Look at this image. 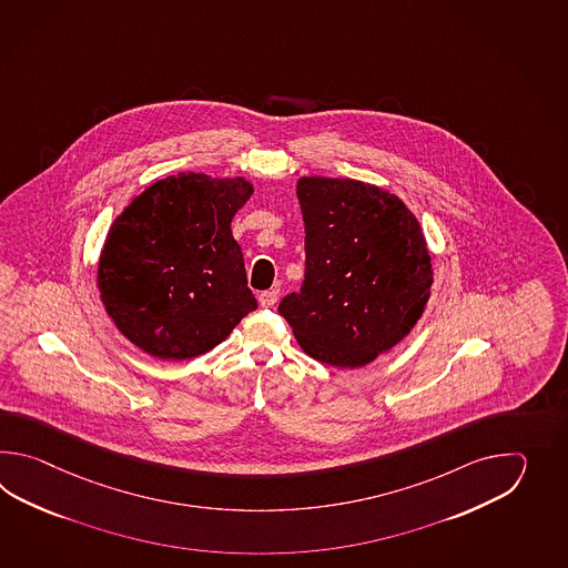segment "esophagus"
Masks as SVG:
<instances>
[{
  "label": "esophagus",
  "instance_id": "1",
  "mask_svg": "<svg viewBox=\"0 0 568 568\" xmlns=\"http://www.w3.org/2000/svg\"><path fill=\"white\" fill-rule=\"evenodd\" d=\"M257 301H260V306H264V308H272V306H276V302H278V292H276V290L260 292Z\"/></svg>",
  "mask_w": 568,
  "mask_h": 568
}]
</instances>
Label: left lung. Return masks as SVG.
I'll use <instances>...</instances> for the list:
<instances>
[{"label": "left lung", "instance_id": "obj_1", "mask_svg": "<svg viewBox=\"0 0 568 568\" xmlns=\"http://www.w3.org/2000/svg\"><path fill=\"white\" fill-rule=\"evenodd\" d=\"M306 270L278 311L313 359L355 369L423 316L433 264L418 219L396 194L351 179L302 176Z\"/></svg>", "mask_w": 568, "mask_h": 568}]
</instances>
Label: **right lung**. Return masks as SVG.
I'll return each instance as SVG.
<instances>
[{
  "label": "right lung",
  "mask_w": 568,
  "mask_h": 568,
  "mask_svg": "<svg viewBox=\"0 0 568 568\" xmlns=\"http://www.w3.org/2000/svg\"><path fill=\"white\" fill-rule=\"evenodd\" d=\"M254 184L199 172L138 194L103 243L97 288L111 321L158 359H193L257 308L231 221Z\"/></svg>",
  "instance_id": "obj_1"
}]
</instances>
